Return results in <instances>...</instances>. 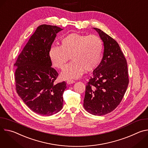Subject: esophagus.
Masks as SVG:
<instances>
[{"instance_id": "obj_1", "label": "esophagus", "mask_w": 148, "mask_h": 148, "mask_svg": "<svg viewBox=\"0 0 148 148\" xmlns=\"http://www.w3.org/2000/svg\"><path fill=\"white\" fill-rule=\"evenodd\" d=\"M75 82V81H74V80H67V84H73V83H74Z\"/></svg>"}]
</instances>
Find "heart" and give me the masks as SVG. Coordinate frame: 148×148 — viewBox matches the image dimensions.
Segmentation results:
<instances>
[{"label": "heart", "instance_id": "1", "mask_svg": "<svg viewBox=\"0 0 148 148\" xmlns=\"http://www.w3.org/2000/svg\"><path fill=\"white\" fill-rule=\"evenodd\" d=\"M103 49L102 40L98 36L73 33L62 38L61 46L50 49L49 57L53 65L61 70L71 58L72 61L62 71L61 77L64 79H75L84 70L91 71L98 66Z\"/></svg>", "mask_w": 148, "mask_h": 148}]
</instances>
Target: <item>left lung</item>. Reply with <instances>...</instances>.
Returning a JSON list of instances; mask_svg holds the SVG:
<instances>
[{
	"instance_id": "8db88e82",
	"label": "left lung",
	"mask_w": 148,
	"mask_h": 148,
	"mask_svg": "<svg viewBox=\"0 0 148 148\" xmlns=\"http://www.w3.org/2000/svg\"><path fill=\"white\" fill-rule=\"evenodd\" d=\"M103 43V57L87 83L83 106L89 113L103 115L114 110L127 89L129 78L126 60L117 42L97 28Z\"/></svg>"
}]
</instances>
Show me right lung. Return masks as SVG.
I'll use <instances>...</instances> for the list:
<instances>
[{
    "mask_svg": "<svg viewBox=\"0 0 148 148\" xmlns=\"http://www.w3.org/2000/svg\"><path fill=\"white\" fill-rule=\"evenodd\" d=\"M62 30L56 26H39L14 64L17 93L32 111L41 115H52L62 108L66 83L54 84L58 74L51 67L49 57L57 34Z\"/></svg>",
    "mask_w": 148,
    "mask_h": 148,
    "instance_id": "right-lung-1",
    "label": "right lung"
}]
</instances>
